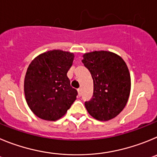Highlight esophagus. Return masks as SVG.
<instances>
[{
	"label": "esophagus",
	"instance_id": "esophagus-1",
	"mask_svg": "<svg viewBox=\"0 0 157 157\" xmlns=\"http://www.w3.org/2000/svg\"><path fill=\"white\" fill-rule=\"evenodd\" d=\"M77 91H78V94L79 95H81V94H82V89L81 88H78L77 89Z\"/></svg>",
	"mask_w": 157,
	"mask_h": 157
}]
</instances>
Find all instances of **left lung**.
<instances>
[{"label":"left lung","instance_id":"8db88e82","mask_svg":"<svg viewBox=\"0 0 157 157\" xmlns=\"http://www.w3.org/2000/svg\"><path fill=\"white\" fill-rule=\"evenodd\" d=\"M84 66L91 73L94 90L92 98L85 102L94 119L107 121L124 109L131 92V75L126 63L108 51H94L83 55Z\"/></svg>","mask_w":157,"mask_h":157}]
</instances>
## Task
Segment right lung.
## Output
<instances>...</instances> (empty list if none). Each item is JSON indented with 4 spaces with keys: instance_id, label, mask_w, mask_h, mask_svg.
Returning <instances> with one entry per match:
<instances>
[{
    "instance_id": "right-lung-1",
    "label": "right lung",
    "mask_w": 157,
    "mask_h": 157,
    "mask_svg": "<svg viewBox=\"0 0 157 157\" xmlns=\"http://www.w3.org/2000/svg\"><path fill=\"white\" fill-rule=\"evenodd\" d=\"M74 54L62 50L44 52L32 60L24 79V93L31 111L44 121H56L66 113L77 98L67 72Z\"/></svg>"
}]
</instances>
